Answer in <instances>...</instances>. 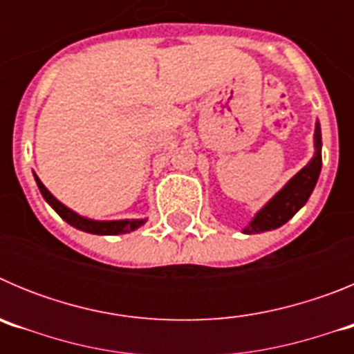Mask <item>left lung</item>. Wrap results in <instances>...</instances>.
<instances>
[{"instance_id":"1","label":"left lung","mask_w":354,"mask_h":354,"mask_svg":"<svg viewBox=\"0 0 354 354\" xmlns=\"http://www.w3.org/2000/svg\"><path fill=\"white\" fill-rule=\"evenodd\" d=\"M314 142L315 154L312 161L294 175L292 179L255 214L252 223L245 228V234H259L282 227L283 223H287L306 204L308 196L314 192L315 183H317L319 174H321V165H323V158H321V145H323V142H321L319 122L315 124Z\"/></svg>"}]
</instances>
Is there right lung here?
I'll return each mask as SVG.
<instances>
[{
  "mask_svg": "<svg viewBox=\"0 0 354 354\" xmlns=\"http://www.w3.org/2000/svg\"><path fill=\"white\" fill-rule=\"evenodd\" d=\"M37 186H39L40 193L46 198L49 205L55 209L58 214L67 221L68 225L72 227L80 228L83 232H90V234H99V236H117V234H126V232H133L134 228H138L140 225L145 223V220H118V221H95V220H88V218H83L77 212L71 211L68 207H65L62 204L60 200H56L51 193L48 192V187L44 186L40 183V179L35 175Z\"/></svg>",
  "mask_w": 354,
  "mask_h": 354,
  "instance_id": "add662e5",
  "label": "right lung"
}]
</instances>
